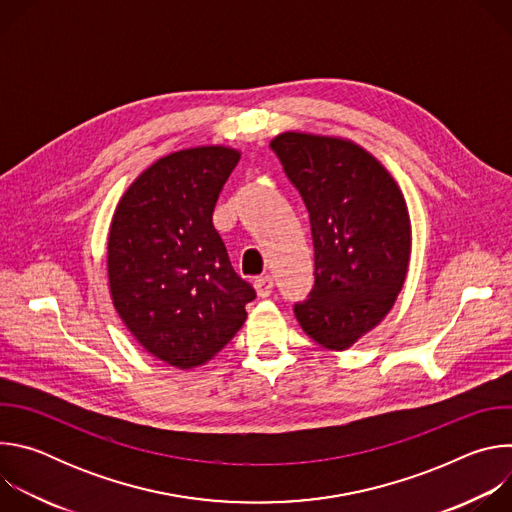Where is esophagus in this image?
Listing matches in <instances>:
<instances>
[{"label": "esophagus", "mask_w": 512, "mask_h": 512, "mask_svg": "<svg viewBox=\"0 0 512 512\" xmlns=\"http://www.w3.org/2000/svg\"><path fill=\"white\" fill-rule=\"evenodd\" d=\"M253 285H255V291H257L259 298H267V296H271V291H273V277L271 275H261L253 281Z\"/></svg>", "instance_id": "esophagus-1"}]
</instances>
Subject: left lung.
<instances>
[{"label":"left lung","mask_w":512,"mask_h":512,"mask_svg":"<svg viewBox=\"0 0 512 512\" xmlns=\"http://www.w3.org/2000/svg\"><path fill=\"white\" fill-rule=\"evenodd\" d=\"M310 212L316 281L294 312L328 350L379 326L405 285L411 218L391 172L352 139L283 131L271 139Z\"/></svg>","instance_id":"obj_1"}]
</instances>
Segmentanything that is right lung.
<instances>
[{
    "label": "right lung",
    "instance_id": "obj_1",
    "mask_svg": "<svg viewBox=\"0 0 512 512\" xmlns=\"http://www.w3.org/2000/svg\"><path fill=\"white\" fill-rule=\"evenodd\" d=\"M241 160L231 145H196L145 168L109 227L107 279L131 336L176 369L221 352L247 320L255 289L241 279L212 210Z\"/></svg>",
    "mask_w": 512,
    "mask_h": 512
}]
</instances>
